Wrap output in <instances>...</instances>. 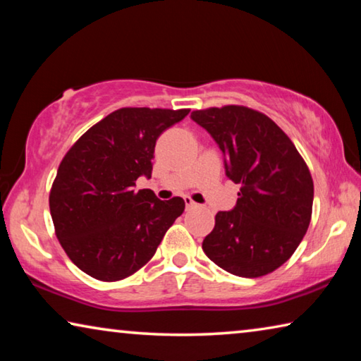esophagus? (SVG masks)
Wrapping results in <instances>:
<instances>
[{
	"instance_id": "esophagus-1",
	"label": "esophagus",
	"mask_w": 361,
	"mask_h": 361,
	"mask_svg": "<svg viewBox=\"0 0 361 361\" xmlns=\"http://www.w3.org/2000/svg\"><path fill=\"white\" fill-rule=\"evenodd\" d=\"M185 204L186 209H195V207H197V204H195L191 197H185Z\"/></svg>"
}]
</instances>
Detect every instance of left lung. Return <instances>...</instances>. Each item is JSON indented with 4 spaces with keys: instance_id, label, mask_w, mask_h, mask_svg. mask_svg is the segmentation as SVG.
Masks as SVG:
<instances>
[{
    "instance_id": "1",
    "label": "left lung",
    "mask_w": 361,
    "mask_h": 361,
    "mask_svg": "<svg viewBox=\"0 0 361 361\" xmlns=\"http://www.w3.org/2000/svg\"><path fill=\"white\" fill-rule=\"evenodd\" d=\"M192 121L215 138L226 175L240 185L234 210L218 212L205 255L234 276H267L291 258L312 218L314 181L288 135L242 105L195 109Z\"/></svg>"
}]
</instances>
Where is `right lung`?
Listing matches in <instances>:
<instances>
[{
  "instance_id": "add662e5",
  "label": "right lung",
  "mask_w": 361,
  "mask_h": 361,
  "mask_svg": "<svg viewBox=\"0 0 361 361\" xmlns=\"http://www.w3.org/2000/svg\"><path fill=\"white\" fill-rule=\"evenodd\" d=\"M189 109L119 108L79 137L60 162L49 192L56 235L87 276L118 282L154 256L185 200H159L149 178L156 140Z\"/></svg>"
}]
</instances>
